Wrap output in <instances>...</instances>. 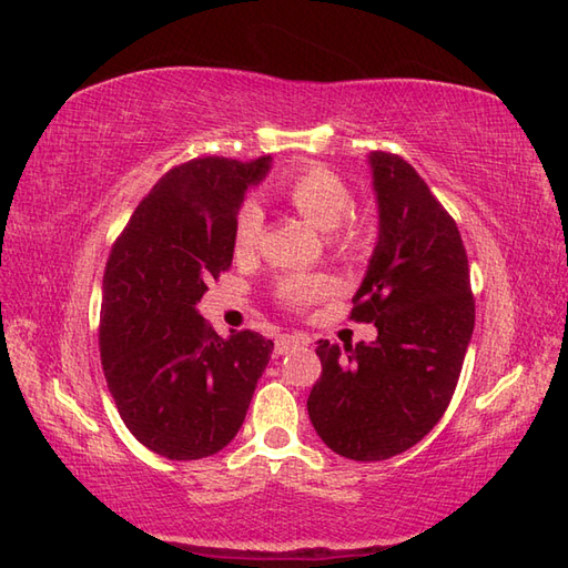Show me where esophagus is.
<instances>
[{"label":"esophagus","instance_id":"1","mask_svg":"<svg viewBox=\"0 0 568 568\" xmlns=\"http://www.w3.org/2000/svg\"><path fill=\"white\" fill-rule=\"evenodd\" d=\"M310 344V336H305V334H283V336H277L275 339V356H285L287 352H293V348H297V346H307Z\"/></svg>","mask_w":568,"mask_h":568}]
</instances>
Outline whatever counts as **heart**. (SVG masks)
<instances>
[{"instance_id":"b5f03b06","label":"heart","mask_w":568,"mask_h":568,"mask_svg":"<svg viewBox=\"0 0 568 568\" xmlns=\"http://www.w3.org/2000/svg\"><path fill=\"white\" fill-rule=\"evenodd\" d=\"M287 202L293 210L303 216L307 224H312L320 232H334L336 226L348 216L354 207V197L348 187L342 183V178L329 173L327 168L312 165L305 171L295 173L283 185ZM263 226V212L256 202H246L239 210L236 224H234V246L236 251H251L256 246ZM329 293V281L322 275H291L281 283V297L287 305L303 307L312 300Z\"/></svg>"}]
</instances>
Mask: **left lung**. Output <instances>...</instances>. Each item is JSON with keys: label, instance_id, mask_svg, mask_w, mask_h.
Wrapping results in <instances>:
<instances>
[{"label": "left lung", "instance_id": "obj_1", "mask_svg": "<svg viewBox=\"0 0 568 568\" xmlns=\"http://www.w3.org/2000/svg\"><path fill=\"white\" fill-rule=\"evenodd\" d=\"M378 239L352 317L376 342H320L322 376L307 397L315 432L354 462L407 452L449 407L474 334V297L462 234L400 155H368Z\"/></svg>", "mask_w": 568, "mask_h": 568}]
</instances>
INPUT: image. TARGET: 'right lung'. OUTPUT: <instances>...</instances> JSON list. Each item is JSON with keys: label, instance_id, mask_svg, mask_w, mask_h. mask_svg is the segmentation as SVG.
<instances>
[{"label": "right lung", "instance_id": "1", "mask_svg": "<svg viewBox=\"0 0 568 568\" xmlns=\"http://www.w3.org/2000/svg\"><path fill=\"white\" fill-rule=\"evenodd\" d=\"M271 155L253 163L195 159L173 168L112 246L102 277L100 354L134 437L173 462L212 456L244 425L273 342L216 334L197 303L232 265L234 224Z\"/></svg>", "mask_w": 568, "mask_h": 568}]
</instances>
